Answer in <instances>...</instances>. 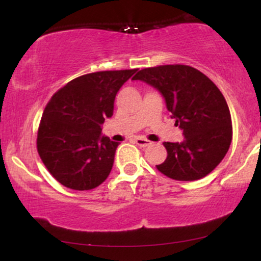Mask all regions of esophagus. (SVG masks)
I'll use <instances>...</instances> for the list:
<instances>
[{
  "mask_svg": "<svg viewBox=\"0 0 261 261\" xmlns=\"http://www.w3.org/2000/svg\"><path fill=\"white\" fill-rule=\"evenodd\" d=\"M134 142L136 143L137 146H140V147H147L148 145H151V141L142 139V137H135Z\"/></svg>",
  "mask_w": 261,
  "mask_h": 261,
  "instance_id": "34e87169",
  "label": "esophagus"
}]
</instances>
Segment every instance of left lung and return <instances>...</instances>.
I'll return each instance as SVG.
<instances>
[{
	"instance_id": "1",
	"label": "left lung",
	"mask_w": 261,
	"mask_h": 261,
	"mask_svg": "<svg viewBox=\"0 0 261 261\" xmlns=\"http://www.w3.org/2000/svg\"><path fill=\"white\" fill-rule=\"evenodd\" d=\"M134 80L162 93L185 136L180 143L163 142L167 158L155 168L181 181L197 180L211 173L226 155L233 134L229 108L217 86L188 65L143 68Z\"/></svg>"
}]
</instances>
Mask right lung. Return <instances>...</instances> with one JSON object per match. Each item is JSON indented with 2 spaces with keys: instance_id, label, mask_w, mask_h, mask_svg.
<instances>
[{
  "instance_id": "1",
  "label": "right lung",
  "mask_w": 261,
  "mask_h": 261,
  "mask_svg": "<svg viewBox=\"0 0 261 261\" xmlns=\"http://www.w3.org/2000/svg\"><path fill=\"white\" fill-rule=\"evenodd\" d=\"M136 71L83 74L60 88L46 104L37 148L60 184L72 190H91L108 178L119 143L100 136V126L112 118L116 93Z\"/></svg>"
}]
</instances>
